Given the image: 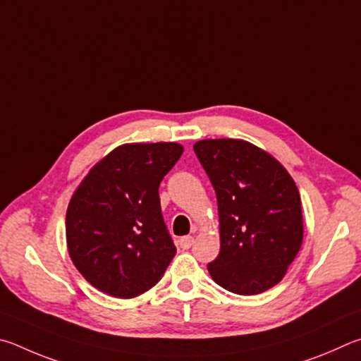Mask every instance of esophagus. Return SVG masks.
<instances>
[{
    "label": "esophagus",
    "mask_w": 361,
    "mask_h": 361,
    "mask_svg": "<svg viewBox=\"0 0 361 361\" xmlns=\"http://www.w3.org/2000/svg\"><path fill=\"white\" fill-rule=\"evenodd\" d=\"M193 241H195V238H193V236H184V238H180L179 244H180V247H182V249H190V247H192V244H193Z\"/></svg>",
    "instance_id": "1"
}]
</instances>
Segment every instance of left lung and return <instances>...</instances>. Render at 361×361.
<instances>
[{
	"label": "left lung",
	"instance_id": "obj_1",
	"mask_svg": "<svg viewBox=\"0 0 361 361\" xmlns=\"http://www.w3.org/2000/svg\"><path fill=\"white\" fill-rule=\"evenodd\" d=\"M217 195L220 252L207 264L216 283L258 295L282 281L302 244L298 187L268 152L243 139L193 145Z\"/></svg>",
	"mask_w": 361,
	"mask_h": 361
}]
</instances>
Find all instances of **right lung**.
I'll use <instances>...</instances> for the list:
<instances>
[{
  "label": "right lung",
  "mask_w": 361,
  "mask_h": 361,
  "mask_svg": "<svg viewBox=\"0 0 361 361\" xmlns=\"http://www.w3.org/2000/svg\"><path fill=\"white\" fill-rule=\"evenodd\" d=\"M177 142L123 144L88 171L66 211L69 257L94 288L135 298L176 255L158 187L179 160Z\"/></svg>",
  "instance_id": "obj_1"
}]
</instances>
